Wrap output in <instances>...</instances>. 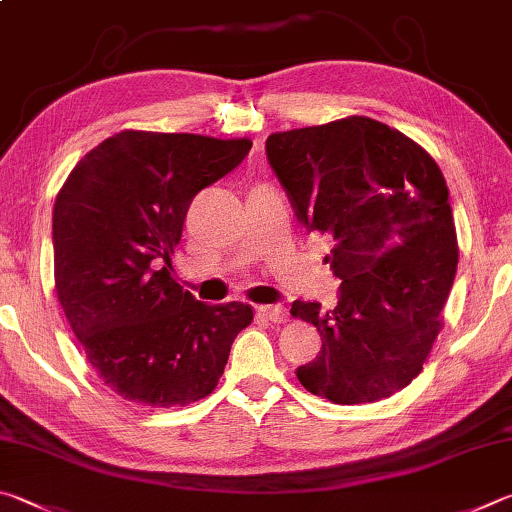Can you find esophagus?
<instances>
[{"label": "esophagus", "mask_w": 512, "mask_h": 512, "mask_svg": "<svg viewBox=\"0 0 512 512\" xmlns=\"http://www.w3.org/2000/svg\"><path fill=\"white\" fill-rule=\"evenodd\" d=\"M258 317H263L267 321H274V324H283L288 321V310L281 306H258Z\"/></svg>", "instance_id": "1"}]
</instances>
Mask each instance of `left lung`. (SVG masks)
Wrapping results in <instances>:
<instances>
[{
  "instance_id": "1",
  "label": "left lung",
  "mask_w": 512,
  "mask_h": 512,
  "mask_svg": "<svg viewBox=\"0 0 512 512\" xmlns=\"http://www.w3.org/2000/svg\"><path fill=\"white\" fill-rule=\"evenodd\" d=\"M265 150L299 222L333 236L326 263L342 279L333 310L292 303L324 342L299 382L335 405L393 396L423 371L459 263L441 168L366 116L274 132Z\"/></svg>"
}]
</instances>
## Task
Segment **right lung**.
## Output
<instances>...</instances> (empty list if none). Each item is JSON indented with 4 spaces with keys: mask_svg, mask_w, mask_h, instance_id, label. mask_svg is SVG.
Here are the masks:
<instances>
[{
    "mask_svg": "<svg viewBox=\"0 0 512 512\" xmlns=\"http://www.w3.org/2000/svg\"><path fill=\"white\" fill-rule=\"evenodd\" d=\"M249 139L123 130L71 170L53 206V272L71 330L123 400L184 407L218 387L247 303L206 306L170 276L186 211Z\"/></svg>",
    "mask_w": 512,
    "mask_h": 512,
    "instance_id": "add662e5",
    "label": "right lung"
}]
</instances>
